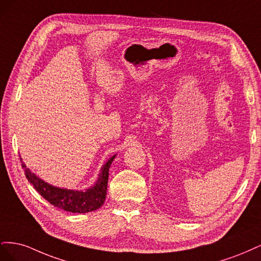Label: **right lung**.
Instances as JSON below:
<instances>
[{
    "label": "right lung",
    "instance_id": "1",
    "mask_svg": "<svg viewBox=\"0 0 261 261\" xmlns=\"http://www.w3.org/2000/svg\"><path fill=\"white\" fill-rule=\"evenodd\" d=\"M115 156L116 154L109 158L107 162L102 165L96 183L85 191H75V189L53 186L37 176L34 172H31L23 163L21 158L20 161L29 183L33 184L36 191L54 207L73 213H87L99 209L103 204L108 189L109 169Z\"/></svg>",
    "mask_w": 261,
    "mask_h": 261
}]
</instances>
